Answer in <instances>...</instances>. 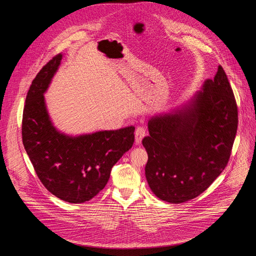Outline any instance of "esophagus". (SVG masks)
<instances>
[{
  "label": "esophagus",
  "mask_w": 256,
  "mask_h": 256,
  "mask_svg": "<svg viewBox=\"0 0 256 256\" xmlns=\"http://www.w3.org/2000/svg\"><path fill=\"white\" fill-rule=\"evenodd\" d=\"M146 136V130L142 126H138L136 128V132H134V140H136V144H140L142 142V140L144 138V136Z\"/></svg>",
  "instance_id": "esophagus-1"
}]
</instances>
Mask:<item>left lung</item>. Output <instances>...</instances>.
I'll list each match as a JSON object with an SVG mask.
<instances>
[{"label": "left lung", "mask_w": 256, "mask_h": 256, "mask_svg": "<svg viewBox=\"0 0 256 256\" xmlns=\"http://www.w3.org/2000/svg\"><path fill=\"white\" fill-rule=\"evenodd\" d=\"M238 112L225 70L218 66L186 104L152 116L146 178L162 200L180 204L202 194L229 161L237 132Z\"/></svg>", "instance_id": "obj_1"}]
</instances>
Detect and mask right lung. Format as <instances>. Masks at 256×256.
<instances>
[{
  "instance_id": "1",
  "label": "right lung",
  "mask_w": 256,
  "mask_h": 256,
  "mask_svg": "<svg viewBox=\"0 0 256 256\" xmlns=\"http://www.w3.org/2000/svg\"><path fill=\"white\" fill-rule=\"evenodd\" d=\"M62 58V54L56 56L32 81L23 110L22 140L46 188L62 200L82 204L105 188L112 167L132 147L134 128L79 136L58 130L44 95Z\"/></svg>"
}]
</instances>
